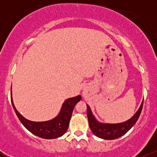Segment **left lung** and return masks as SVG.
Listing matches in <instances>:
<instances>
[{
  "label": "left lung",
  "mask_w": 157,
  "mask_h": 157,
  "mask_svg": "<svg viewBox=\"0 0 157 157\" xmlns=\"http://www.w3.org/2000/svg\"><path fill=\"white\" fill-rule=\"evenodd\" d=\"M142 105H143V101L142 102L141 105L136 113L130 120L121 122V123L109 124L102 123L97 121L94 117L89 106L87 105V117L90 129L97 137L104 139V140H115V139L120 137L130 130L137 121L141 113Z\"/></svg>",
  "instance_id": "1"
}]
</instances>
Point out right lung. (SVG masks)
I'll list each match as a JSON object with an SVG mask.
<instances>
[{
    "label": "right lung",
    "instance_id": "right-lung-1",
    "mask_svg": "<svg viewBox=\"0 0 157 157\" xmlns=\"http://www.w3.org/2000/svg\"><path fill=\"white\" fill-rule=\"evenodd\" d=\"M81 100V96L67 99L63 104L59 114L55 118L45 122H32L23 117L14 105L11 91V102L17 117L23 126L36 136L44 139H55L63 136L67 131L73 109Z\"/></svg>",
    "mask_w": 157,
    "mask_h": 157
}]
</instances>
